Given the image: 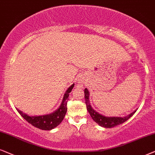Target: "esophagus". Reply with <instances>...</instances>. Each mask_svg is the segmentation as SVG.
<instances>
[{"label":"esophagus","mask_w":155,"mask_h":155,"mask_svg":"<svg viewBox=\"0 0 155 155\" xmlns=\"http://www.w3.org/2000/svg\"><path fill=\"white\" fill-rule=\"evenodd\" d=\"M79 83H81V81H79Z\"/></svg>","instance_id":"34e87169"}]
</instances>
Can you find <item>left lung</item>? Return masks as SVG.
<instances>
[{"label": "left lung", "mask_w": 155, "mask_h": 155, "mask_svg": "<svg viewBox=\"0 0 155 155\" xmlns=\"http://www.w3.org/2000/svg\"><path fill=\"white\" fill-rule=\"evenodd\" d=\"M84 96H85V103L86 105V108H87L91 117L92 119L94 120L95 122L98 123L100 126L106 127V128H111V127L116 126V125L122 124V123L127 120L130 117L133 116L134 113L136 112V110H135L134 112L127 115V116L123 117L104 116V115L96 112V111L94 110V109L92 108V107L91 106L89 101V92H88V90L87 88H85V89H84Z\"/></svg>", "instance_id": "8db88e82"}]
</instances>
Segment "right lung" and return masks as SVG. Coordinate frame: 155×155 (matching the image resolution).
Returning a JSON list of instances; mask_svg holds the SVG:
<instances>
[{
    "mask_svg": "<svg viewBox=\"0 0 155 155\" xmlns=\"http://www.w3.org/2000/svg\"><path fill=\"white\" fill-rule=\"evenodd\" d=\"M74 86V84L69 86V88H68L64 94L60 106L57 110H55L52 113H50V114L40 115V116H30V115H27L25 113H23L18 109H17V110L25 120H26L33 126L38 127L39 129L43 130H50L56 127L57 125H59L63 120L67 110V104L68 100H69V93L71 91Z\"/></svg>",
    "mask_w": 155,
    "mask_h": 155,
    "instance_id": "obj_1",
    "label": "right lung"
}]
</instances>
